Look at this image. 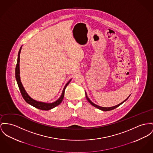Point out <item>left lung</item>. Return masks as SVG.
I'll return each instance as SVG.
<instances>
[{
  "label": "left lung",
  "mask_w": 153,
  "mask_h": 153,
  "mask_svg": "<svg viewBox=\"0 0 153 153\" xmlns=\"http://www.w3.org/2000/svg\"><path fill=\"white\" fill-rule=\"evenodd\" d=\"M85 94H86V99L88 100V101L91 104H92L93 106H94V107H96V108H99V109H100V110H101L102 111H110V110H114V109H115V108H116L117 107H119L120 105H121L123 102H125L129 97V96H130V95H129V96L126 99V100H125L123 102H121L120 104H118V105H115V106H114V107H100V106H99V105H96V104H94L93 102H91V100L88 98V96H87V94H86V93L85 92Z\"/></svg>",
  "instance_id": "obj_1"
}]
</instances>
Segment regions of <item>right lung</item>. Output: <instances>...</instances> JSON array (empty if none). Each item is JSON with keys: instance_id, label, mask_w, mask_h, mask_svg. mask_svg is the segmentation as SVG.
<instances>
[{"instance_id": "add662e5", "label": "right lung", "mask_w": 153, "mask_h": 153, "mask_svg": "<svg viewBox=\"0 0 153 153\" xmlns=\"http://www.w3.org/2000/svg\"><path fill=\"white\" fill-rule=\"evenodd\" d=\"M21 48H22V46L21 47L20 51H19L18 60H17L16 67V71H15V72H16V81L17 82L19 89L20 91L21 95H22V97L24 98V99L25 100V102H27V103H28L29 104L33 106L34 107L36 108H38V109L42 110H45V111L51 110L52 108H54L55 107L57 106L58 105H59L62 102V99L64 98L65 88L67 86V85L69 84V83L71 82V79H70L69 81L66 83V85H65V86L64 88V89L62 91L60 97L57 100H56V102H52V103H46V102H38V101H36V100H33L27 94V93L24 89V87L22 85V83L21 82L20 76V64L19 63H20V56Z\"/></svg>"}]
</instances>
